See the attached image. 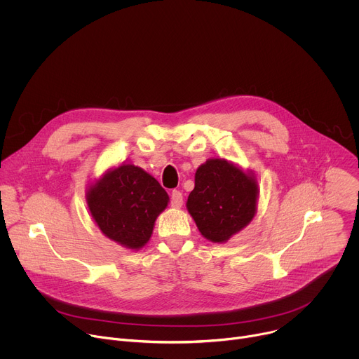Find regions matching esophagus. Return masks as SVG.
Segmentation results:
<instances>
[{
  "label": "esophagus",
  "mask_w": 359,
  "mask_h": 359,
  "mask_svg": "<svg viewBox=\"0 0 359 359\" xmlns=\"http://www.w3.org/2000/svg\"><path fill=\"white\" fill-rule=\"evenodd\" d=\"M170 204H172V208H175V209L182 208L183 194L179 190H173L172 191V194H170Z\"/></svg>",
  "instance_id": "1"
}]
</instances>
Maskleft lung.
Returning <instances> with one entry per match:
<instances>
[{"mask_svg": "<svg viewBox=\"0 0 359 359\" xmlns=\"http://www.w3.org/2000/svg\"><path fill=\"white\" fill-rule=\"evenodd\" d=\"M257 193L254 177L224 159H210L196 170L187 210L204 237L223 243L252 220Z\"/></svg>", "mask_w": 359, "mask_h": 359, "instance_id": "8db88e82", "label": "left lung"}]
</instances>
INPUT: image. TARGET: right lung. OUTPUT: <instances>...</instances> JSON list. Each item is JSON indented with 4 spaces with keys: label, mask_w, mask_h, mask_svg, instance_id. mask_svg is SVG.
I'll list each match as a JSON object with an SVG mask.
<instances>
[{
    "label": "right lung",
    "mask_w": 359,
    "mask_h": 359,
    "mask_svg": "<svg viewBox=\"0 0 359 359\" xmlns=\"http://www.w3.org/2000/svg\"><path fill=\"white\" fill-rule=\"evenodd\" d=\"M90 215L107 237L128 248L143 247L169 196L159 182L133 165L107 173L88 191Z\"/></svg>",
    "instance_id": "1"
}]
</instances>
